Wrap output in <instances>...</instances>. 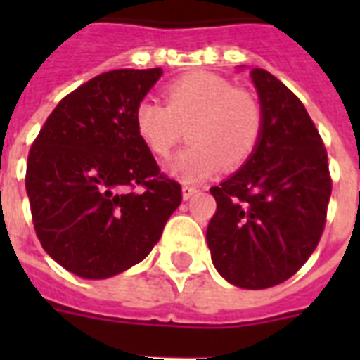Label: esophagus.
<instances>
[{"label":"esophagus","instance_id":"esophagus-1","mask_svg":"<svg viewBox=\"0 0 360 360\" xmlns=\"http://www.w3.org/2000/svg\"><path fill=\"white\" fill-rule=\"evenodd\" d=\"M196 192H198V186H192V185L183 186V198H185V200H188V198L194 196Z\"/></svg>","mask_w":360,"mask_h":360}]
</instances>
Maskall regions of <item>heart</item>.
Returning a JSON list of instances; mask_svg holds the SVG:
<instances>
[{
  "mask_svg": "<svg viewBox=\"0 0 360 360\" xmlns=\"http://www.w3.org/2000/svg\"><path fill=\"white\" fill-rule=\"evenodd\" d=\"M164 103L143 98L134 108L136 134L157 157H168L185 127L191 146L168 162L179 179L194 183L222 168L237 169L256 153L263 134L262 103L214 72H191L164 87Z\"/></svg>",
  "mask_w": 360,
  "mask_h": 360,
  "instance_id": "obj_1",
  "label": "heart"
}]
</instances>
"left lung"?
Masks as SVG:
<instances>
[{
	"instance_id": "obj_1",
	"label": "left lung",
	"mask_w": 360,
	"mask_h": 360,
	"mask_svg": "<svg viewBox=\"0 0 360 360\" xmlns=\"http://www.w3.org/2000/svg\"><path fill=\"white\" fill-rule=\"evenodd\" d=\"M265 123L256 153L230 179L211 186L217 211L207 245L217 271L237 288L282 284L316 250L327 222L333 179L327 149L295 93L252 69Z\"/></svg>"
}]
</instances>
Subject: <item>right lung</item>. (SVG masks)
<instances>
[{
	"mask_svg": "<svg viewBox=\"0 0 360 360\" xmlns=\"http://www.w3.org/2000/svg\"><path fill=\"white\" fill-rule=\"evenodd\" d=\"M160 76L158 67L95 76L59 101L30 149L25 191L37 237L82 278L140 263L183 200L134 129L136 104Z\"/></svg>",
	"mask_w": 360,
	"mask_h": 360,
	"instance_id": "add662e5",
	"label": "right lung"
}]
</instances>
